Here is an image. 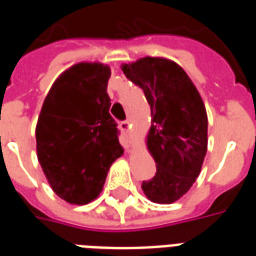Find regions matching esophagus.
<instances>
[{
  "mask_svg": "<svg viewBox=\"0 0 256 256\" xmlns=\"http://www.w3.org/2000/svg\"><path fill=\"white\" fill-rule=\"evenodd\" d=\"M120 128H121L124 132L128 134V132H130V130H132V124H130V122L128 121H122L121 124H120Z\"/></svg>",
  "mask_w": 256,
  "mask_h": 256,
  "instance_id": "1",
  "label": "esophagus"
}]
</instances>
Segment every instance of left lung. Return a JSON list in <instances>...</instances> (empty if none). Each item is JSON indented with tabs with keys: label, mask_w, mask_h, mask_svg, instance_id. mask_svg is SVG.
I'll list each match as a JSON object with an SVG mask.
<instances>
[{
	"label": "left lung",
	"mask_w": 256,
	"mask_h": 256,
	"mask_svg": "<svg viewBox=\"0 0 256 256\" xmlns=\"http://www.w3.org/2000/svg\"><path fill=\"white\" fill-rule=\"evenodd\" d=\"M126 78L143 89L151 108L147 148L156 174L142 182L148 200L172 204L198 178L208 150V116L200 93L186 70L164 58L122 64Z\"/></svg>",
	"instance_id": "left-lung-1"
}]
</instances>
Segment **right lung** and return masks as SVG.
<instances>
[{
	"instance_id": "right-lung-1",
	"label": "right lung",
	"mask_w": 256,
	"mask_h": 256,
	"mask_svg": "<svg viewBox=\"0 0 256 256\" xmlns=\"http://www.w3.org/2000/svg\"><path fill=\"white\" fill-rule=\"evenodd\" d=\"M110 67L78 63L56 78L36 124L38 160L54 192L84 205L98 196L124 154L106 93Z\"/></svg>"
}]
</instances>
